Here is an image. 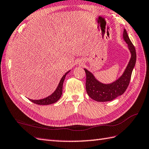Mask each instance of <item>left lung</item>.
<instances>
[{
  "label": "left lung",
  "mask_w": 149,
  "mask_h": 149,
  "mask_svg": "<svg viewBox=\"0 0 149 149\" xmlns=\"http://www.w3.org/2000/svg\"><path fill=\"white\" fill-rule=\"evenodd\" d=\"M123 38L128 45L131 57L125 71L118 80L113 82L112 84H102L96 80L90 72L84 68L86 74V91L89 97L96 102H103L111 101L117 96L123 95L128 87L133 68L136 63V53L135 47L130 40L125 29L124 30Z\"/></svg>",
  "instance_id": "left-lung-1"
}]
</instances>
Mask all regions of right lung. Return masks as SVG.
Segmentation results:
<instances>
[{
  "label": "right lung",
  "mask_w": 149,
  "mask_h": 149,
  "mask_svg": "<svg viewBox=\"0 0 149 149\" xmlns=\"http://www.w3.org/2000/svg\"><path fill=\"white\" fill-rule=\"evenodd\" d=\"M70 71L67 72L66 74H65L63 77H62L61 79L60 80V83L58 86V87L56 88L55 91L53 93V94L51 95L50 96H47V98H44L42 100H30L31 102L36 103V104L37 105H49V104H53V103L56 102L60 98L62 95V89H63V84L65 80V78L66 77V75Z\"/></svg>",
  "instance_id": "1"
}]
</instances>
